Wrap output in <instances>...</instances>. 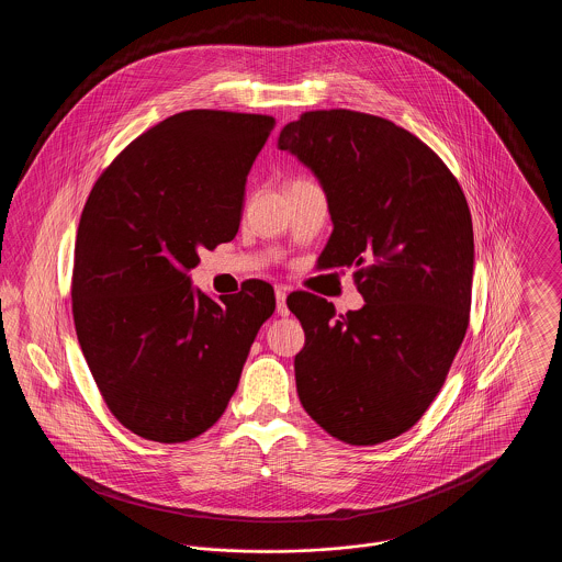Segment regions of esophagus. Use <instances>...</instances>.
<instances>
[{
  "label": "esophagus",
  "mask_w": 562,
  "mask_h": 562,
  "mask_svg": "<svg viewBox=\"0 0 562 562\" xmlns=\"http://www.w3.org/2000/svg\"><path fill=\"white\" fill-rule=\"evenodd\" d=\"M274 296H277V314L279 316H290V310H288V303H285V299H288L285 288H277Z\"/></svg>",
  "instance_id": "esophagus-1"
}]
</instances>
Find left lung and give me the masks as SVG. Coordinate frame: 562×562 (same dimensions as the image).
<instances>
[{
  "mask_svg": "<svg viewBox=\"0 0 562 562\" xmlns=\"http://www.w3.org/2000/svg\"><path fill=\"white\" fill-rule=\"evenodd\" d=\"M279 149L312 168L326 194L333 234L321 268L355 266L366 301L337 316L321 296H288L305 330L299 398L330 437L383 443L435 401L470 324L465 194L417 136L363 112H305L281 130Z\"/></svg>",
  "mask_w": 562,
  "mask_h": 562,
  "instance_id": "8db88e82",
  "label": "left lung"
}]
</instances>
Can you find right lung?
I'll use <instances>...</instances> for the list:
<instances>
[{
  "instance_id": "add662e5",
  "label": "right lung",
  "mask_w": 562,
  "mask_h": 562,
  "mask_svg": "<svg viewBox=\"0 0 562 562\" xmlns=\"http://www.w3.org/2000/svg\"><path fill=\"white\" fill-rule=\"evenodd\" d=\"M272 127L266 114H172L90 190L76 240L74 321L103 401L138 437L181 443L214 426L274 312L266 281L214 301L188 277L199 248L238 234L246 175Z\"/></svg>"
}]
</instances>
